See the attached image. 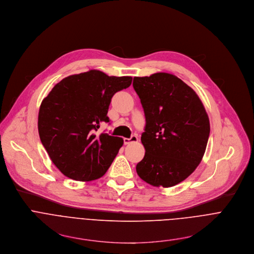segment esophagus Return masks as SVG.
Returning <instances> with one entry per match:
<instances>
[{"instance_id":"1","label":"esophagus","mask_w":254,"mask_h":254,"mask_svg":"<svg viewBox=\"0 0 254 254\" xmlns=\"http://www.w3.org/2000/svg\"><path fill=\"white\" fill-rule=\"evenodd\" d=\"M138 138L136 135H132L130 138H124V144H130L132 142H137Z\"/></svg>"}]
</instances>
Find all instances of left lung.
<instances>
[{
    "instance_id": "obj_1",
    "label": "left lung",
    "mask_w": 254,
    "mask_h": 254,
    "mask_svg": "<svg viewBox=\"0 0 254 254\" xmlns=\"http://www.w3.org/2000/svg\"><path fill=\"white\" fill-rule=\"evenodd\" d=\"M133 88L146 120L141 135L145 154L136 165L137 175L153 187H174L193 173L206 151L210 121L205 107L172 73L135 76Z\"/></svg>"
}]
</instances>
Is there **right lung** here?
Returning a JSON list of instances; mask_svg holds the SVG:
<instances>
[{
  "label": "right lung",
  "instance_id": "add662e5",
  "mask_svg": "<svg viewBox=\"0 0 254 254\" xmlns=\"http://www.w3.org/2000/svg\"><path fill=\"white\" fill-rule=\"evenodd\" d=\"M131 82V76H109L91 69L64 77L43 99L38 114L40 140L65 177L90 182L106 174L124 141L96 131L110 121L112 97Z\"/></svg>",
  "mask_w": 254,
  "mask_h": 254
}]
</instances>
